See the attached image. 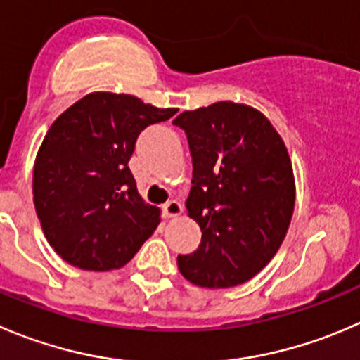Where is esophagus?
<instances>
[{
    "mask_svg": "<svg viewBox=\"0 0 360 360\" xmlns=\"http://www.w3.org/2000/svg\"><path fill=\"white\" fill-rule=\"evenodd\" d=\"M182 212H184L182 205L178 203L176 200H171V201H167V203L162 205V217L164 219L176 217V215H180Z\"/></svg>",
    "mask_w": 360,
    "mask_h": 360,
    "instance_id": "esophagus-1",
    "label": "esophagus"
}]
</instances>
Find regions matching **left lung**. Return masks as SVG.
<instances>
[{
	"mask_svg": "<svg viewBox=\"0 0 360 360\" xmlns=\"http://www.w3.org/2000/svg\"><path fill=\"white\" fill-rule=\"evenodd\" d=\"M193 157L186 201L201 244L178 256L187 281L228 288L255 277L276 256L295 207V178L285 141L258 109L235 102L184 111Z\"/></svg>",
	"mask_w": 360,
	"mask_h": 360,
	"instance_id": "1",
	"label": "left lung"
}]
</instances>
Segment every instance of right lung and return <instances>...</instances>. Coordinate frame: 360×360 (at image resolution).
I'll return each mask as SVG.
<instances>
[{
	"instance_id": "right-lung-1",
	"label": "right lung",
	"mask_w": 360,
	"mask_h": 360,
	"mask_svg": "<svg viewBox=\"0 0 360 360\" xmlns=\"http://www.w3.org/2000/svg\"><path fill=\"white\" fill-rule=\"evenodd\" d=\"M178 109L94 91L61 112L33 167V203L51 248L83 270L120 269L160 222L129 169L136 139Z\"/></svg>"
}]
</instances>
